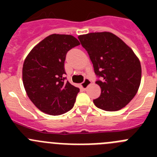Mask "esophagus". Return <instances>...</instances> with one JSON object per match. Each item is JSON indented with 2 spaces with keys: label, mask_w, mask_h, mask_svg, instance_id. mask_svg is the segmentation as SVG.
I'll return each instance as SVG.
<instances>
[{
  "label": "esophagus",
  "mask_w": 157,
  "mask_h": 157,
  "mask_svg": "<svg viewBox=\"0 0 157 157\" xmlns=\"http://www.w3.org/2000/svg\"><path fill=\"white\" fill-rule=\"evenodd\" d=\"M90 84H91L90 80L89 79V78H85L84 82H83L81 84V86H82V88H83V89H86L90 85Z\"/></svg>",
  "instance_id": "obj_1"
}]
</instances>
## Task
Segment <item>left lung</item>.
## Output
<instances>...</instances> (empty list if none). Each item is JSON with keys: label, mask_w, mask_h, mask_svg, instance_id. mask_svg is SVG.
Here are the masks:
<instances>
[{"label": "left lung", "mask_w": 157, "mask_h": 157, "mask_svg": "<svg viewBox=\"0 0 157 157\" xmlns=\"http://www.w3.org/2000/svg\"><path fill=\"white\" fill-rule=\"evenodd\" d=\"M88 52L101 96L96 106L108 112L122 109L134 98L140 86L141 67L131 48L111 32H95L78 37Z\"/></svg>", "instance_id": "8db88e82"}]
</instances>
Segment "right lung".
<instances>
[{
	"instance_id": "1",
	"label": "right lung",
	"mask_w": 157,
	"mask_h": 157,
	"mask_svg": "<svg viewBox=\"0 0 157 157\" xmlns=\"http://www.w3.org/2000/svg\"><path fill=\"white\" fill-rule=\"evenodd\" d=\"M80 45L69 34H53L32 48L23 66V82L37 109L59 116L73 108L79 89L65 81L64 61L71 48Z\"/></svg>"
}]
</instances>
